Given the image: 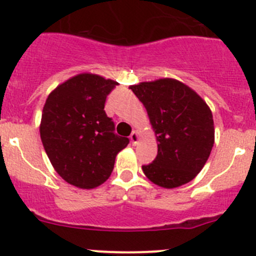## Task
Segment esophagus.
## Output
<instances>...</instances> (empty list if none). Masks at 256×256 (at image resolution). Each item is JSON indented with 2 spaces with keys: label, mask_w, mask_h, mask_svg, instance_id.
<instances>
[{
  "label": "esophagus",
  "mask_w": 256,
  "mask_h": 256,
  "mask_svg": "<svg viewBox=\"0 0 256 256\" xmlns=\"http://www.w3.org/2000/svg\"><path fill=\"white\" fill-rule=\"evenodd\" d=\"M130 138H131V142H132V144H138V140H140V134H138V131L134 130L132 134H131Z\"/></svg>",
  "instance_id": "34e87169"
}]
</instances>
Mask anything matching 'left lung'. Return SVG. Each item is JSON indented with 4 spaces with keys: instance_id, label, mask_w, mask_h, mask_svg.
<instances>
[{
    "instance_id": "obj_1",
    "label": "left lung",
    "mask_w": 256,
    "mask_h": 256,
    "mask_svg": "<svg viewBox=\"0 0 256 256\" xmlns=\"http://www.w3.org/2000/svg\"><path fill=\"white\" fill-rule=\"evenodd\" d=\"M130 89L146 108L157 141V156L142 166L144 176L164 188L190 182L214 144L213 115L188 85L171 78L142 82Z\"/></svg>"
}]
</instances>
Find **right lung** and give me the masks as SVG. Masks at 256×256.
<instances>
[{"mask_svg":"<svg viewBox=\"0 0 256 256\" xmlns=\"http://www.w3.org/2000/svg\"><path fill=\"white\" fill-rule=\"evenodd\" d=\"M118 85L82 73L59 84L43 106L40 132L56 174L69 184L92 190L112 174L116 154L128 144L118 136L105 112V100Z\"/></svg>","mask_w":256,"mask_h":256,"instance_id":"add662e5","label":"right lung"}]
</instances>
